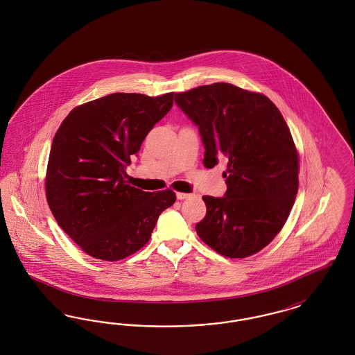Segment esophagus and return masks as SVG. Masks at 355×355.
Here are the masks:
<instances>
[{
  "instance_id": "obj_1",
  "label": "esophagus",
  "mask_w": 355,
  "mask_h": 355,
  "mask_svg": "<svg viewBox=\"0 0 355 355\" xmlns=\"http://www.w3.org/2000/svg\"><path fill=\"white\" fill-rule=\"evenodd\" d=\"M190 197V194H187V193H177V200H186V198H189Z\"/></svg>"
}]
</instances>
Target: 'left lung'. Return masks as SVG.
I'll list each match as a JSON object with an SVG mask.
<instances>
[{"instance_id": "left-lung-1", "label": "left lung", "mask_w": 355, "mask_h": 355, "mask_svg": "<svg viewBox=\"0 0 355 355\" xmlns=\"http://www.w3.org/2000/svg\"><path fill=\"white\" fill-rule=\"evenodd\" d=\"M174 100L198 126L203 165L229 159L222 174L227 190L220 198L203 196L197 234L223 257L258 253L284 227L298 191V153L281 112L266 96L225 83L175 93Z\"/></svg>"}]
</instances>
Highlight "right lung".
<instances>
[{
  "label": "right lung",
  "mask_w": 355,
  "mask_h": 355,
  "mask_svg": "<svg viewBox=\"0 0 355 355\" xmlns=\"http://www.w3.org/2000/svg\"><path fill=\"white\" fill-rule=\"evenodd\" d=\"M174 93H113L74 107L53 138L46 200L60 227L85 253L123 259L148 243L173 190L149 193L126 182V166Z\"/></svg>",
  "instance_id": "right-lung-1"
}]
</instances>
